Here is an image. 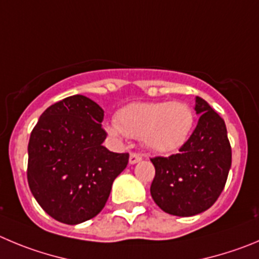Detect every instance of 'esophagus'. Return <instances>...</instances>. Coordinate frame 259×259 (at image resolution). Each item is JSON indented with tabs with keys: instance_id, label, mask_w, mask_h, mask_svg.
Masks as SVG:
<instances>
[{
	"instance_id": "obj_1",
	"label": "esophagus",
	"mask_w": 259,
	"mask_h": 259,
	"mask_svg": "<svg viewBox=\"0 0 259 259\" xmlns=\"http://www.w3.org/2000/svg\"><path fill=\"white\" fill-rule=\"evenodd\" d=\"M142 159L141 154H137V153H130L129 156V163L130 165H134V163H138L139 161Z\"/></svg>"
}]
</instances>
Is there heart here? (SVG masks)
<instances>
[{"label":"heart","instance_id":"b5f03b06","mask_svg":"<svg viewBox=\"0 0 259 259\" xmlns=\"http://www.w3.org/2000/svg\"><path fill=\"white\" fill-rule=\"evenodd\" d=\"M117 122L106 125L112 137L141 138L154 152H170L185 143L194 124L192 108L183 102L130 103L117 112Z\"/></svg>","mask_w":259,"mask_h":259}]
</instances>
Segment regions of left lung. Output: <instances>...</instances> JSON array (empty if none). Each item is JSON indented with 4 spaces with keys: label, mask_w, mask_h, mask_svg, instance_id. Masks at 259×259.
<instances>
[{
    "label": "left lung",
    "mask_w": 259,
    "mask_h": 259,
    "mask_svg": "<svg viewBox=\"0 0 259 259\" xmlns=\"http://www.w3.org/2000/svg\"><path fill=\"white\" fill-rule=\"evenodd\" d=\"M197 127L170 157L152 158L156 175L151 195L159 208L189 217L207 211L224 190L231 167V147L225 121L206 101L195 97Z\"/></svg>",
    "instance_id": "8db88e82"
}]
</instances>
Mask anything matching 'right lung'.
Instances as JSON below:
<instances>
[{
	"instance_id": "add662e5",
	"label": "right lung",
	"mask_w": 259,
	"mask_h": 259,
	"mask_svg": "<svg viewBox=\"0 0 259 259\" xmlns=\"http://www.w3.org/2000/svg\"><path fill=\"white\" fill-rule=\"evenodd\" d=\"M103 110L81 94L67 97L40 115L28 144L31 194L52 219L78 225L105 207L112 183L126 167L127 153L102 143Z\"/></svg>"
}]
</instances>
